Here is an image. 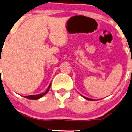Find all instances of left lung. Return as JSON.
Segmentation results:
<instances>
[{"instance_id": "left-lung-1", "label": "left lung", "mask_w": 132, "mask_h": 132, "mask_svg": "<svg viewBox=\"0 0 132 132\" xmlns=\"http://www.w3.org/2000/svg\"><path fill=\"white\" fill-rule=\"evenodd\" d=\"M81 96L82 97H84L85 99H86V100H89V101H94V100H92V99H90V98H88V97H85V96H82L81 94Z\"/></svg>"}]
</instances>
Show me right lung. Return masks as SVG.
Instances as JSON below:
<instances>
[{
	"label": "right lung",
	"instance_id": "1",
	"mask_svg": "<svg viewBox=\"0 0 132 132\" xmlns=\"http://www.w3.org/2000/svg\"><path fill=\"white\" fill-rule=\"evenodd\" d=\"M51 83H50V85H49L47 89L45 92H44V93H42V94H39L37 95H30V96H25V97L27 99H29V100H38V99L41 98L44 95L46 94L48 92H49V89H50V87H51Z\"/></svg>",
	"mask_w": 132,
	"mask_h": 132
}]
</instances>
